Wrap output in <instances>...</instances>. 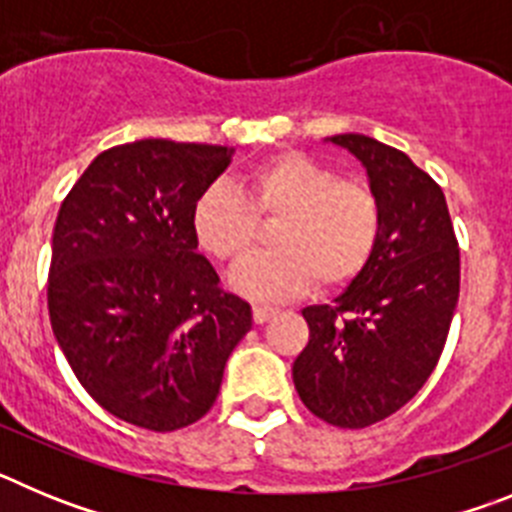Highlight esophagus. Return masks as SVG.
<instances>
[{"label":"esophagus","mask_w":512,"mask_h":512,"mask_svg":"<svg viewBox=\"0 0 512 512\" xmlns=\"http://www.w3.org/2000/svg\"><path fill=\"white\" fill-rule=\"evenodd\" d=\"M274 315H277V310H274V307L253 305V320H256V323H266V320L274 318Z\"/></svg>","instance_id":"1"}]
</instances>
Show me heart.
Here are the masks:
<instances>
[{"label":"heart","mask_w":512,"mask_h":512,"mask_svg":"<svg viewBox=\"0 0 512 512\" xmlns=\"http://www.w3.org/2000/svg\"><path fill=\"white\" fill-rule=\"evenodd\" d=\"M259 223H277L266 253L230 274V287L253 300L279 302L318 289H341L369 266L382 235L374 189L341 179L305 153H279L243 176V197L225 184L202 189L192 233L217 261H241L259 238Z\"/></svg>","instance_id":"heart-1"}]
</instances>
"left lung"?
Wrapping results in <instances>:
<instances>
[{
    "label": "left lung",
    "mask_w": 512,
    "mask_h": 512,
    "mask_svg": "<svg viewBox=\"0 0 512 512\" xmlns=\"http://www.w3.org/2000/svg\"><path fill=\"white\" fill-rule=\"evenodd\" d=\"M330 143L364 164L382 235L333 305L302 310L310 341L292 379L312 415L366 428L413 400L436 369L459 300V243L441 187L405 153L359 133Z\"/></svg>",
    "instance_id": "obj_1"
}]
</instances>
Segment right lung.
<instances>
[{
    "mask_svg": "<svg viewBox=\"0 0 512 512\" xmlns=\"http://www.w3.org/2000/svg\"><path fill=\"white\" fill-rule=\"evenodd\" d=\"M233 148L146 138L99 153L53 228L48 312L81 387L166 433L212 408L251 305L197 253L192 207Z\"/></svg>",
    "mask_w": 512,
    "mask_h": 512,
    "instance_id": "1",
    "label": "right lung"
}]
</instances>
